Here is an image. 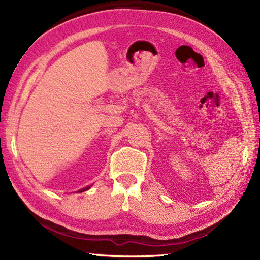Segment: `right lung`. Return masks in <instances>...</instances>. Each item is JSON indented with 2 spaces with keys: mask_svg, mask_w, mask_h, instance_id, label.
Returning <instances> with one entry per match:
<instances>
[{
  "mask_svg": "<svg viewBox=\"0 0 260 260\" xmlns=\"http://www.w3.org/2000/svg\"><path fill=\"white\" fill-rule=\"evenodd\" d=\"M89 187H90V186H87V187H84V189H82V190H80L79 192H82V191H86V190H88V189H89Z\"/></svg>",
  "mask_w": 260,
  "mask_h": 260,
  "instance_id": "add662e5",
  "label": "right lung"
}]
</instances>
